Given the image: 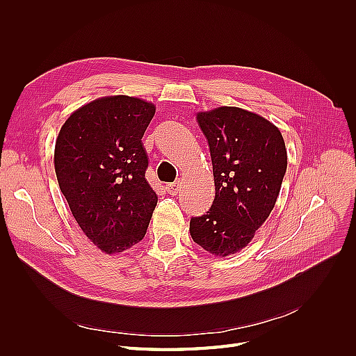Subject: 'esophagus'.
<instances>
[{"label":"esophagus","mask_w":356,"mask_h":356,"mask_svg":"<svg viewBox=\"0 0 356 356\" xmlns=\"http://www.w3.org/2000/svg\"><path fill=\"white\" fill-rule=\"evenodd\" d=\"M166 191L169 193V195H178V191L181 188L179 186V181H175V182H170V184H166Z\"/></svg>","instance_id":"obj_1"}]
</instances>
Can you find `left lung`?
Wrapping results in <instances>:
<instances>
[{
  "instance_id": "left-lung-1",
  "label": "left lung",
  "mask_w": 356,
  "mask_h": 356,
  "mask_svg": "<svg viewBox=\"0 0 356 356\" xmlns=\"http://www.w3.org/2000/svg\"><path fill=\"white\" fill-rule=\"evenodd\" d=\"M207 138L215 182L212 207L190 220L193 241L217 257L239 252L275 208L286 172L279 129L238 106L197 114Z\"/></svg>"
}]
</instances>
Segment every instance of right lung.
Instances as JSON below:
<instances>
[{
  "label": "right lung",
  "mask_w": 356,
  "mask_h": 356,
  "mask_svg": "<svg viewBox=\"0 0 356 356\" xmlns=\"http://www.w3.org/2000/svg\"><path fill=\"white\" fill-rule=\"evenodd\" d=\"M154 113L139 98L105 96L74 111L56 139L62 195L83 233L105 254L141 242L157 204L141 141Z\"/></svg>",
  "instance_id": "obj_1"
}]
</instances>
